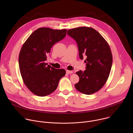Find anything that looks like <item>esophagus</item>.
<instances>
[{
	"label": "esophagus",
	"mask_w": 133,
	"mask_h": 133,
	"mask_svg": "<svg viewBox=\"0 0 133 133\" xmlns=\"http://www.w3.org/2000/svg\"><path fill=\"white\" fill-rule=\"evenodd\" d=\"M73 72L71 70H66V73L67 74H72Z\"/></svg>",
	"instance_id": "34e87169"
}]
</instances>
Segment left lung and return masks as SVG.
Here are the masks:
<instances>
[{"label":"left lung","mask_w":133,"mask_h":133,"mask_svg":"<svg viewBox=\"0 0 133 133\" xmlns=\"http://www.w3.org/2000/svg\"><path fill=\"white\" fill-rule=\"evenodd\" d=\"M76 42L81 59L86 57V69L76 72L79 77L75 85L77 90L90 95L100 90L106 83L110 72L112 57L109 46L103 37L91 27H81L67 31Z\"/></svg>","instance_id":"left-lung-1"}]
</instances>
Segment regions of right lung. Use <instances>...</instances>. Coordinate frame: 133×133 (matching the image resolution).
Instances as JSON below:
<instances>
[{"mask_svg": "<svg viewBox=\"0 0 133 133\" xmlns=\"http://www.w3.org/2000/svg\"><path fill=\"white\" fill-rule=\"evenodd\" d=\"M67 29L41 27L35 30L23 44L19 55V66L23 82L33 94L45 96L57 88L66 74L64 69H56L45 61L52 46L64 39Z\"/></svg>", "mask_w": 133, "mask_h": 133, "instance_id": "obj_1", "label": "right lung"}]
</instances>
